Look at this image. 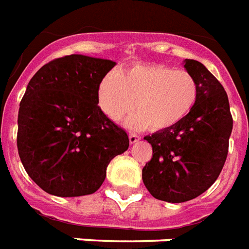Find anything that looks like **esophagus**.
<instances>
[{
	"mask_svg": "<svg viewBox=\"0 0 249 249\" xmlns=\"http://www.w3.org/2000/svg\"><path fill=\"white\" fill-rule=\"evenodd\" d=\"M140 139H141V137H140L139 134L129 133V142L130 143H136V142H137V141H139Z\"/></svg>",
	"mask_w": 249,
	"mask_h": 249,
	"instance_id": "1",
	"label": "esophagus"
}]
</instances>
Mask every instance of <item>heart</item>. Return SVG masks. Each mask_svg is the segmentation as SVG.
I'll return each instance as SVG.
<instances>
[{
    "instance_id": "1",
    "label": "heart",
    "mask_w": 249,
    "mask_h": 249,
    "mask_svg": "<svg viewBox=\"0 0 249 249\" xmlns=\"http://www.w3.org/2000/svg\"><path fill=\"white\" fill-rule=\"evenodd\" d=\"M198 83L186 70L162 64H136L119 73H108L97 86V106L103 113L117 121L126 119L130 128L165 130L190 115L198 100Z\"/></svg>"
}]
</instances>
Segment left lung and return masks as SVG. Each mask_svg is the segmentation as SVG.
<instances>
[{
  "label": "left lung",
  "mask_w": 249,
  "mask_h": 249,
  "mask_svg": "<svg viewBox=\"0 0 249 249\" xmlns=\"http://www.w3.org/2000/svg\"><path fill=\"white\" fill-rule=\"evenodd\" d=\"M185 68L199 88L194 109L179 124L143 139L153 148L143 185L156 199L170 203L194 199L216 181L232 132L228 96L218 79L193 59H186Z\"/></svg>",
  "instance_id": "8db88e82"
}]
</instances>
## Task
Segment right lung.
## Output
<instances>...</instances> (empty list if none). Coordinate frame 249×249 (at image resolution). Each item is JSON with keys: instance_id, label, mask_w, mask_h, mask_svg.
Here are the masks:
<instances>
[{"instance_id": "obj_1", "label": "right lung", "mask_w": 249, "mask_h": 249, "mask_svg": "<svg viewBox=\"0 0 249 249\" xmlns=\"http://www.w3.org/2000/svg\"><path fill=\"white\" fill-rule=\"evenodd\" d=\"M115 64L67 55L39 68L27 84L18 112L17 148L29 177L46 193H95L110 160L129 146L126 132L97 106L99 82Z\"/></svg>"}]
</instances>
